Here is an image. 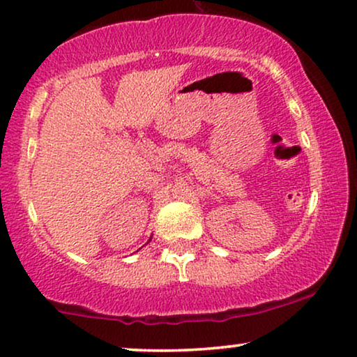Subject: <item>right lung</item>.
<instances>
[{"mask_svg": "<svg viewBox=\"0 0 357 357\" xmlns=\"http://www.w3.org/2000/svg\"><path fill=\"white\" fill-rule=\"evenodd\" d=\"M150 240H151V238H150ZM150 240H149V243H150Z\"/></svg>", "mask_w": 357, "mask_h": 357, "instance_id": "add662e5", "label": "right lung"}]
</instances>
